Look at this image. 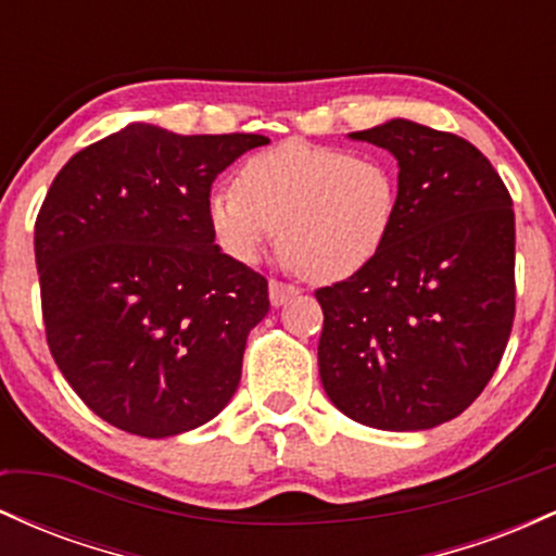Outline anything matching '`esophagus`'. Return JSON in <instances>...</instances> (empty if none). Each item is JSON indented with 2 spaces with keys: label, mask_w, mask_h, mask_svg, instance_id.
Returning a JSON list of instances; mask_svg holds the SVG:
<instances>
[{
  "label": "esophagus",
  "mask_w": 556,
  "mask_h": 556,
  "mask_svg": "<svg viewBox=\"0 0 556 556\" xmlns=\"http://www.w3.org/2000/svg\"><path fill=\"white\" fill-rule=\"evenodd\" d=\"M295 295H298V290L292 285L279 282V279H271V282H269V300H271L274 308H279V305L290 303V300L295 298Z\"/></svg>",
  "instance_id": "esophagus-1"
}]
</instances>
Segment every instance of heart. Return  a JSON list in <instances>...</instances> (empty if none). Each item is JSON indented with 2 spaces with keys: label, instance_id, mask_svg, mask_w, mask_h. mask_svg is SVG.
<instances>
[{
  "label": "heart",
  "instance_id": "b5f03b06",
  "mask_svg": "<svg viewBox=\"0 0 556 556\" xmlns=\"http://www.w3.org/2000/svg\"><path fill=\"white\" fill-rule=\"evenodd\" d=\"M400 203L379 156L287 140L248 159L235 188L208 195V225L227 253L258 258L279 229V253L303 279L353 277L381 251Z\"/></svg>",
  "mask_w": 556,
  "mask_h": 556
}]
</instances>
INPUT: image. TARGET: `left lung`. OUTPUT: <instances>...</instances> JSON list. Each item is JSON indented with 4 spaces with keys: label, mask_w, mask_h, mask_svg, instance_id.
Here are the masks:
<instances>
[{
    "label": "left lung",
    "mask_w": 556,
    "mask_h": 556,
    "mask_svg": "<svg viewBox=\"0 0 556 556\" xmlns=\"http://www.w3.org/2000/svg\"><path fill=\"white\" fill-rule=\"evenodd\" d=\"M353 140L397 159L400 203L374 261L316 290L318 374L348 418L424 431L457 418L500 366L515 318V212L473 143L389 119Z\"/></svg>",
    "instance_id": "obj_1"
}]
</instances>
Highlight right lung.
I'll return each instance as SVG.
<instances>
[{"label": "right lung", "instance_id": "1", "mask_svg": "<svg viewBox=\"0 0 556 556\" xmlns=\"http://www.w3.org/2000/svg\"><path fill=\"white\" fill-rule=\"evenodd\" d=\"M269 138L132 123L75 154L36 216L52 358L106 424L164 439L232 400L269 282L214 245L212 182Z\"/></svg>", "mask_w": 556, "mask_h": 556}]
</instances>
